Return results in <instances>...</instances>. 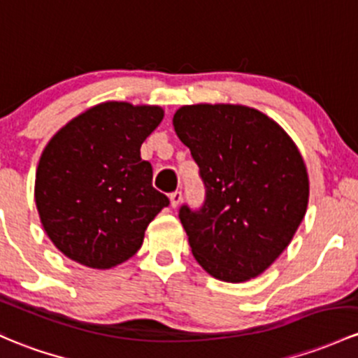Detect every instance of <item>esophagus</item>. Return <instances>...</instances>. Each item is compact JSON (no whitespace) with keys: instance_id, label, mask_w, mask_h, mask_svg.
<instances>
[{"instance_id":"obj_1","label":"esophagus","mask_w":358,"mask_h":358,"mask_svg":"<svg viewBox=\"0 0 358 358\" xmlns=\"http://www.w3.org/2000/svg\"><path fill=\"white\" fill-rule=\"evenodd\" d=\"M169 201H171V206H173V208H178V206L182 204V201H183L182 192H180V190L173 192V194L169 195Z\"/></svg>"}]
</instances>
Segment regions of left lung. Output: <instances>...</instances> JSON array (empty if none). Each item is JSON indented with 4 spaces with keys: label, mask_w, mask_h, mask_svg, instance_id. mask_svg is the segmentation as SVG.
Returning <instances> with one entry per match:
<instances>
[{
    "label": "left lung",
    "mask_w": 358,
    "mask_h": 358,
    "mask_svg": "<svg viewBox=\"0 0 358 358\" xmlns=\"http://www.w3.org/2000/svg\"><path fill=\"white\" fill-rule=\"evenodd\" d=\"M173 127L206 185L201 209H180L195 261L228 283L259 276L306 216L308 175L299 148L273 118L242 104L182 106Z\"/></svg>",
    "instance_id": "obj_1"
}]
</instances>
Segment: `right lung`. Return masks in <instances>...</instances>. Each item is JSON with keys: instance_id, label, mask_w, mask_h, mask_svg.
Wrapping results in <instances>:
<instances>
[{"instance_id": "1", "label": "right lung", "mask_w": 358, "mask_h": 358, "mask_svg": "<svg viewBox=\"0 0 358 358\" xmlns=\"http://www.w3.org/2000/svg\"><path fill=\"white\" fill-rule=\"evenodd\" d=\"M163 118L159 106L106 101L52 135L37 164L34 197L44 231L63 255L111 269L137 254L149 223L169 204L141 157Z\"/></svg>"}]
</instances>
